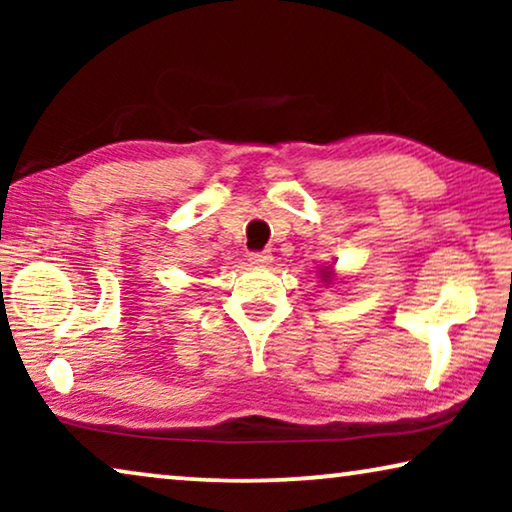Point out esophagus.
<instances>
[{
	"instance_id": "1",
	"label": "esophagus",
	"mask_w": 512,
	"mask_h": 512,
	"mask_svg": "<svg viewBox=\"0 0 512 512\" xmlns=\"http://www.w3.org/2000/svg\"><path fill=\"white\" fill-rule=\"evenodd\" d=\"M247 261L251 265H256V268H265V265L272 263V254H270V251H251Z\"/></svg>"
}]
</instances>
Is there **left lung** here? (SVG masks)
I'll list each match as a JSON object with an SVG mask.
<instances>
[{"mask_svg":"<svg viewBox=\"0 0 512 512\" xmlns=\"http://www.w3.org/2000/svg\"><path fill=\"white\" fill-rule=\"evenodd\" d=\"M321 279H324L326 284H331L333 282V270H328V268L321 270Z\"/></svg>","mask_w":512,"mask_h":512,"instance_id":"8db88e82","label":"left lung"}]
</instances>
